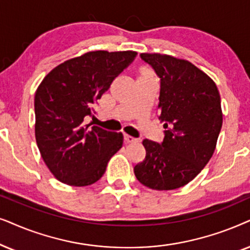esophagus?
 Returning a JSON list of instances; mask_svg holds the SVG:
<instances>
[{
  "mask_svg": "<svg viewBox=\"0 0 250 250\" xmlns=\"http://www.w3.org/2000/svg\"><path fill=\"white\" fill-rule=\"evenodd\" d=\"M123 139H125V143H136V142H137V139L131 137V136H128V135L123 136Z\"/></svg>",
  "mask_w": 250,
  "mask_h": 250,
  "instance_id": "1",
  "label": "esophagus"
}]
</instances>
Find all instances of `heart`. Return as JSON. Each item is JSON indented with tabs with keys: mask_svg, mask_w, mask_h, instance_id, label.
Here are the masks:
<instances>
[{
	"mask_svg": "<svg viewBox=\"0 0 250 250\" xmlns=\"http://www.w3.org/2000/svg\"><path fill=\"white\" fill-rule=\"evenodd\" d=\"M138 80H154V74L151 69L142 67L138 71Z\"/></svg>",
	"mask_w": 250,
	"mask_h": 250,
	"instance_id": "b5f03b06",
	"label": "heart"
}]
</instances>
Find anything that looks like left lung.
<instances>
[{
    "instance_id": "left-lung-1",
    "label": "left lung",
    "mask_w": 250,
    "mask_h": 250,
    "mask_svg": "<svg viewBox=\"0 0 250 250\" xmlns=\"http://www.w3.org/2000/svg\"><path fill=\"white\" fill-rule=\"evenodd\" d=\"M160 79L158 119L164 123L161 143L143 141L144 161L136 178L158 191L179 188L197 177L215 151L223 115L215 82L184 59L141 53Z\"/></svg>"
}]
</instances>
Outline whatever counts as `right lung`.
<instances>
[{"label": "right lung", "instance_id": "right-lung-1", "mask_svg": "<svg viewBox=\"0 0 250 250\" xmlns=\"http://www.w3.org/2000/svg\"><path fill=\"white\" fill-rule=\"evenodd\" d=\"M135 51H92L58 65L35 92V137L53 176L73 186L101 179L109 159L122 147L123 136L85 125L94 106Z\"/></svg>", "mask_w": 250, "mask_h": 250}]
</instances>
